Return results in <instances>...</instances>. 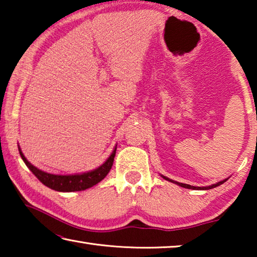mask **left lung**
<instances>
[{
	"mask_svg": "<svg viewBox=\"0 0 257 257\" xmlns=\"http://www.w3.org/2000/svg\"><path fill=\"white\" fill-rule=\"evenodd\" d=\"M165 180H169V181H172V180H170L169 179V178H165V177H163ZM227 181V179H224V180H222V181H220V182H217V184H214V185H212V186H208V187H194V186H190V185H186V184H180V182H177V181H175V184H177V185H179V186H181V187H184V188H188V189H199V190H206V189H212V188H215V187H217V186H220V185H222L223 182H225ZM173 182V181H172Z\"/></svg>",
	"mask_w": 257,
	"mask_h": 257,
	"instance_id": "obj_1",
	"label": "left lung"
}]
</instances>
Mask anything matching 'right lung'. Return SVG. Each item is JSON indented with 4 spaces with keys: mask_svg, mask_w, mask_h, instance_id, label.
Returning <instances> with one entry per match:
<instances>
[{
    "mask_svg": "<svg viewBox=\"0 0 257 257\" xmlns=\"http://www.w3.org/2000/svg\"><path fill=\"white\" fill-rule=\"evenodd\" d=\"M115 151L112 152L105 162H104L101 167L95 169L93 171L82 173V175H75V176H58V175H51V173H46L44 171L40 170V169L35 168L33 164H30L27 159L25 158L23 152L19 150V153L21 159L24 160L26 165L29 168V170L32 171L35 176L37 177V179L40 180L42 184L49 187L51 189H54L56 191H80L85 190L87 188H90L94 185L98 184L99 181L103 180L106 175L110 172L113 161H114Z\"/></svg>",
    "mask_w": 257,
    "mask_h": 257,
    "instance_id": "right-lung-1",
    "label": "right lung"
}]
</instances>
